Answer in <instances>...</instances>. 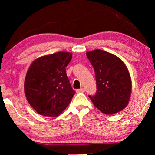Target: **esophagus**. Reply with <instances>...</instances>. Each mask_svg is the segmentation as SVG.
Here are the masks:
<instances>
[{
    "instance_id": "34e87169",
    "label": "esophagus",
    "mask_w": 155,
    "mask_h": 155,
    "mask_svg": "<svg viewBox=\"0 0 155 155\" xmlns=\"http://www.w3.org/2000/svg\"><path fill=\"white\" fill-rule=\"evenodd\" d=\"M84 92V88H80L78 89V90H76V92L79 93V92Z\"/></svg>"
}]
</instances>
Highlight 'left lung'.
<instances>
[{
  "label": "left lung",
  "mask_w": 155,
  "mask_h": 155,
  "mask_svg": "<svg viewBox=\"0 0 155 155\" xmlns=\"http://www.w3.org/2000/svg\"><path fill=\"white\" fill-rule=\"evenodd\" d=\"M95 72L97 93L89 96L93 104L105 114L122 111L128 105L132 90L130 73L121 59L105 51L86 53Z\"/></svg>",
  "instance_id": "left-lung-1"
}]
</instances>
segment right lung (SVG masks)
<instances>
[{
    "instance_id": "right-lung-1",
    "label": "right lung",
    "mask_w": 155,
    "mask_h": 155,
    "mask_svg": "<svg viewBox=\"0 0 155 155\" xmlns=\"http://www.w3.org/2000/svg\"><path fill=\"white\" fill-rule=\"evenodd\" d=\"M72 56L70 52L59 51L39 57L29 66L25 80V96L40 115L56 117L71 103L75 91L65 67Z\"/></svg>"
}]
</instances>
